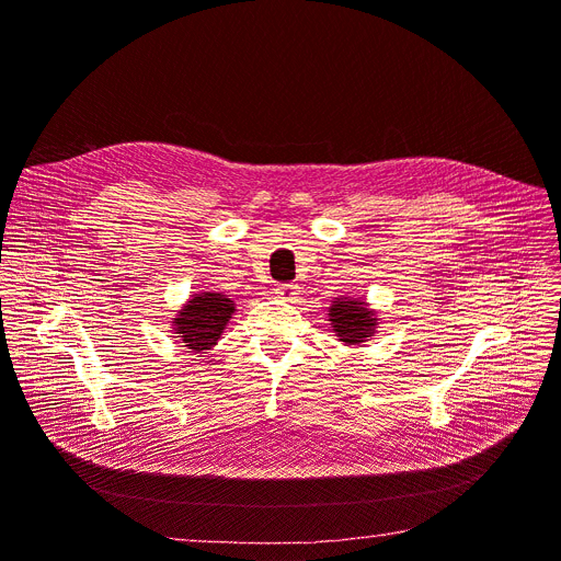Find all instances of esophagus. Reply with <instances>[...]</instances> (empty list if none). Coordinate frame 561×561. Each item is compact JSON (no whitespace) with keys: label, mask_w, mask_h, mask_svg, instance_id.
<instances>
[{"label":"esophagus","mask_w":561,"mask_h":561,"mask_svg":"<svg viewBox=\"0 0 561 561\" xmlns=\"http://www.w3.org/2000/svg\"><path fill=\"white\" fill-rule=\"evenodd\" d=\"M275 293L282 297V300L295 302V297L300 295V286H297V284H277Z\"/></svg>","instance_id":"34e87169"}]
</instances>
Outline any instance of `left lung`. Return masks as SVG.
<instances>
[{"mask_svg":"<svg viewBox=\"0 0 561 561\" xmlns=\"http://www.w3.org/2000/svg\"><path fill=\"white\" fill-rule=\"evenodd\" d=\"M329 322L345 345L365 343L377 329L375 311L367 309L365 302L347 300V297H335V302L329 307Z\"/></svg>","mask_w":561,"mask_h":561,"instance_id":"1","label":"left lung"}]
</instances>
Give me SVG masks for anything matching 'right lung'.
I'll return each instance as SVG.
<instances>
[{
	"label": "right lung",
	"instance_id": "1",
	"mask_svg": "<svg viewBox=\"0 0 561 561\" xmlns=\"http://www.w3.org/2000/svg\"><path fill=\"white\" fill-rule=\"evenodd\" d=\"M234 305L222 293H196L173 318V331L186 350L205 354L216 345L234 313Z\"/></svg>",
	"mask_w": 561,
	"mask_h": 561
}]
</instances>
